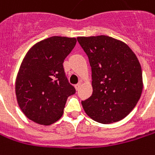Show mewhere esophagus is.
Wrapping results in <instances>:
<instances>
[{"label": "esophagus", "instance_id": "esophagus-1", "mask_svg": "<svg viewBox=\"0 0 155 155\" xmlns=\"http://www.w3.org/2000/svg\"><path fill=\"white\" fill-rule=\"evenodd\" d=\"M81 86V83H78V84H76V85L74 86V88H75V90H76V91H78V90L80 89Z\"/></svg>", "mask_w": 155, "mask_h": 155}]
</instances>
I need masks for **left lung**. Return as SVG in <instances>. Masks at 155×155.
Wrapping results in <instances>:
<instances>
[{
    "label": "left lung",
    "instance_id": "1",
    "mask_svg": "<svg viewBox=\"0 0 155 155\" xmlns=\"http://www.w3.org/2000/svg\"><path fill=\"white\" fill-rule=\"evenodd\" d=\"M77 40L91 67L93 91L81 102L85 112L102 124L121 120L135 108L143 91V73L137 56L125 42L107 35Z\"/></svg>",
    "mask_w": 155,
    "mask_h": 155
}]
</instances>
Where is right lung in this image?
I'll use <instances>...</instances> for the list:
<instances>
[{
	"label": "right lung",
	"instance_id": "obj_1",
	"mask_svg": "<svg viewBox=\"0 0 155 155\" xmlns=\"http://www.w3.org/2000/svg\"><path fill=\"white\" fill-rule=\"evenodd\" d=\"M75 44V38L51 36L26 53L16 78L15 92L19 108L30 120L49 126L62 117L68 97L75 93L63 66Z\"/></svg>",
	"mask_w": 155,
	"mask_h": 155
}]
</instances>
